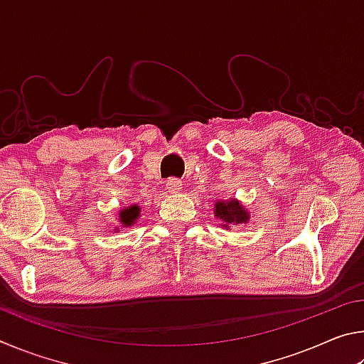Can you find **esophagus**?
<instances>
[{
	"mask_svg": "<svg viewBox=\"0 0 364 364\" xmlns=\"http://www.w3.org/2000/svg\"><path fill=\"white\" fill-rule=\"evenodd\" d=\"M181 181L180 180H176V178H171V180H168L167 181V189H168V193H173V194H176V193H180L181 191Z\"/></svg>",
	"mask_w": 364,
	"mask_h": 364,
	"instance_id": "esophagus-1",
	"label": "esophagus"
}]
</instances>
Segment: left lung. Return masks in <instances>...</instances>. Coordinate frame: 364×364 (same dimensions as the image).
<instances>
[{"mask_svg": "<svg viewBox=\"0 0 364 364\" xmlns=\"http://www.w3.org/2000/svg\"><path fill=\"white\" fill-rule=\"evenodd\" d=\"M215 218H218L221 223L220 226L230 231L231 226H237L242 223H249L250 212L242 205L241 200H237L236 197L231 199H220L215 202L213 207Z\"/></svg>", "mask_w": 364, "mask_h": 364, "instance_id": "obj_1", "label": "left lung"}]
</instances>
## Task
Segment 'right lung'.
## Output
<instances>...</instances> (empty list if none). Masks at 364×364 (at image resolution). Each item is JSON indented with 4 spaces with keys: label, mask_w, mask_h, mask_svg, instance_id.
I'll use <instances>...</instances> for the list:
<instances>
[{
    "label": "right lung",
    "mask_w": 364,
    "mask_h": 364,
    "mask_svg": "<svg viewBox=\"0 0 364 364\" xmlns=\"http://www.w3.org/2000/svg\"><path fill=\"white\" fill-rule=\"evenodd\" d=\"M141 217V208L138 204H133V205H128L125 208H122L119 212V221L122 228H130L133 226ZM120 228H115L114 232H119Z\"/></svg>",
    "instance_id": "add662e5"
}]
</instances>
